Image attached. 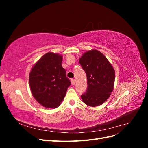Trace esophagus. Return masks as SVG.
<instances>
[{"instance_id":"obj_1","label":"esophagus","mask_w":148,"mask_h":148,"mask_svg":"<svg viewBox=\"0 0 148 148\" xmlns=\"http://www.w3.org/2000/svg\"><path fill=\"white\" fill-rule=\"evenodd\" d=\"M71 84L74 85L76 83V80L75 79H71Z\"/></svg>"}]
</instances>
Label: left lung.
<instances>
[{
  "label": "left lung",
  "instance_id": "obj_1",
  "mask_svg": "<svg viewBox=\"0 0 148 148\" xmlns=\"http://www.w3.org/2000/svg\"><path fill=\"white\" fill-rule=\"evenodd\" d=\"M79 62L87 77V90L81 96L83 102L91 107L102 104L114 89V68L104 54L95 49L85 52Z\"/></svg>",
  "mask_w": 148,
  "mask_h": 148
}]
</instances>
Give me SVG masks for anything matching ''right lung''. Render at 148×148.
<instances>
[{"instance_id": "obj_1", "label": "right lung", "mask_w": 148, "mask_h": 148, "mask_svg": "<svg viewBox=\"0 0 148 148\" xmlns=\"http://www.w3.org/2000/svg\"><path fill=\"white\" fill-rule=\"evenodd\" d=\"M62 62L61 55L48 52L30 71L29 83L32 95L40 104L47 108L59 106L71 84Z\"/></svg>"}]
</instances>
